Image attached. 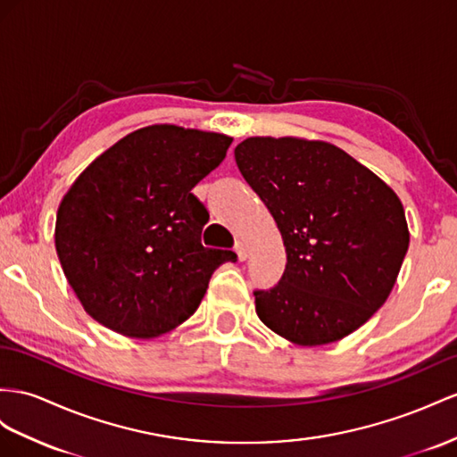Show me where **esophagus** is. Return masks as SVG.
I'll list each match as a JSON object with an SVG mask.
<instances>
[{"mask_svg":"<svg viewBox=\"0 0 457 457\" xmlns=\"http://www.w3.org/2000/svg\"><path fill=\"white\" fill-rule=\"evenodd\" d=\"M236 253H237V256H239V261H247V256H249V249H247V245H245L243 241H236Z\"/></svg>","mask_w":457,"mask_h":457,"instance_id":"esophagus-1","label":"esophagus"}]
</instances>
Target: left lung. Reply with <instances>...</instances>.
Returning a JSON list of instances; mask_svg holds the SVG:
<instances>
[{"label":"left lung","instance_id":"obj_1","mask_svg":"<svg viewBox=\"0 0 457 457\" xmlns=\"http://www.w3.org/2000/svg\"><path fill=\"white\" fill-rule=\"evenodd\" d=\"M236 162L274 216L287 253L279 282L253 291L259 319L299 345L355 332L388 299L405 259L400 198L322 140L251 137L236 146Z\"/></svg>","mask_w":457,"mask_h":457}]
</instances>
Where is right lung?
Wrapping results in <instances>:
<instances>
[{"label": "right lung", "mask_w": 457, "mask_h": 457, "mask_svg": "<svg viewBox=\"0 0 457 457\" xmlns=\"http://www.w3.org/2000/svg\"><path fill=\"white\" fill-rule=\"evenodd\" d=\"M229 145L226 135L150 125L79 175L57 210L55 249L92 319L131 337L166 334L198 309L216 268L237 261L203 247L208 210L193 195Z\"/></svg>", "instance_id": "add662e5"}]
</instances>
